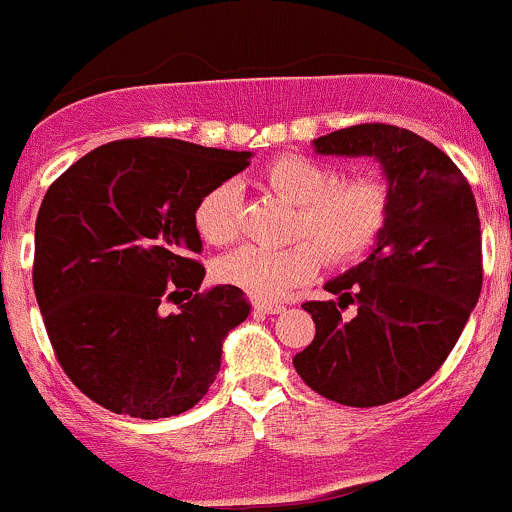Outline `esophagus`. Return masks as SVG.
<instances>
[{
	"mask_svg": "<svg viewBox=\"0 0 512 512\" xmlns=\"http://www.w3.org/2000/svg\"><path fill=\"white\" fill-rule=\"evenodd\" d=\"M254 311L256 313H281L283 306L281 303H271V301H254Z\"/></svg>",
	"mask_w": 512,
	"mask_h": 512,
	"instance_id": "34e87169",
	"label": "esophagus"
}]
</instances>
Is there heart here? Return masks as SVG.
I'll list each match as a JSON object with an SVG mask.
<instances>
[{
    "mask_svg": "<svg viewBox=\"0 0 512 512\" xmlns=\"http://www.w3.org/2000/svg\"><path fill=\"white\" fill-rule=\"evenodd\" d=\"M261 184L288 204L298 206L296 236H311L291 246H241L216 263V276L258 301L286 296L318 273L323 254L348 261L363 254L381 234L388 216V186L378 176L338 179L333 166L301 154L273 159L261 171ZM194 226L211 246H226L239 234L236 191L214 186L201 196Z\"/></svg>",
    "mask_w": 512,
    "mask_h": 512,
    "instance_id": "obj_1",
    "label": "heart"
}]
</instances>
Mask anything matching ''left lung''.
<instances>
[{"instance_id": "8db88e82", "label": "left lung", "mask_w": 512, "mask_h": 512, "mask_svg": "<svg viewBox=\"0 0 512 512\" xmlns=\"http://www.w3.org/2000/svg\"><path fill=\"white\" fill-rule=\"evenodd\" d=\"M313 149L378 161L388 216L366 261L326 283L336 301L303 303L316 336L293 366L328 401L383 406L443 366L478 303V206L458 166L408 129L348 126L313 139ZM348 302L357 306L351 322L340 316Z\"/></svg>"}]
</instances>
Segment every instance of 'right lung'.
I'll return each mask as SVG.
<instances>
[{
    "instance_id": "right-lung-1",
    "label": "right lung",
    "mask_w": 512,
    "mask_h": 512,
    "mask_svg": "<svg viewBox=\"0 0 512 512\" xmlns=\"http://www.w3.org/2000/svg\"><path fill=\"white\" fill-rule=\"evenodd\" d=\"M251 156L124 139L49 186L34 226V293L64 373L106 411L179 416L214 383L226 336L251 306L229 283L199 293L206 268L194 211ZM164 300L180 313L166 317Z\"/></svg>"
}]
</instances>
